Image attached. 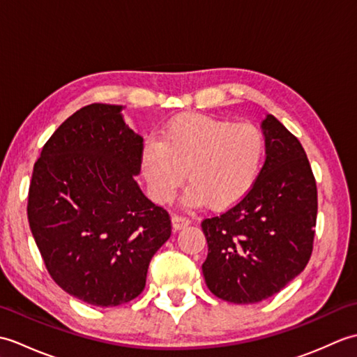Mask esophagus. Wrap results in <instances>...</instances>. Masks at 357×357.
<instances>
[{
    "label": "esophagus",
    "mask_w": 357,
    "mask_h": 357,
    "mask_svg": "<svg viewBox=\"0 0 357 357\" xmlns=\"http://www.w3.org/2000/svg\"><path fill=\"white\" fill-rule=\"evenodd\" d=\"M190 224H192L190 219H187V218H184V216L174 215V216L172 218V227H173L174 231L183 230V229H185L187 225H190Z\"/></svg>",
    "instance_id": "esophagus-1"
}]
</instances>
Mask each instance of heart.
Returning <instances> with one entry per match:
<instances>
[{"mask_svg":"<svg viewBox=\"0 0 357 357\" xmlns=\"http://www.w3.org/2000/svg\"><path fill=\"white\" fill-rule=\"evenodd\" d=\"M265 139L255 126L208 116H183L164 128L161 142L149 139L141 167L153 198L170 202L185 179L184 202L213 210L239 204L259 179Z\"/></svg>","mask_w":357,"mask_h":357,"instance_id":"b5f03b06","label":"heart"}]
</instances>
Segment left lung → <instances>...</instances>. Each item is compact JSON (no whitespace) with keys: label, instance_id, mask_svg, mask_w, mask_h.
<instances>
[{"label":"left lung","instance_id":"left-lung-1","mask_svg":"<svg viewBox=\"0 0 357 357\" xmlns=\"http://www.w3.org/2000/svg\"><path fill=\"white\" fill-rule=\"evenodd\" d=\"M261 127L267 158L252 192L201 224L208 245L204 279L233 304H256L282 290L313 250L317 190L305 150L273 115Z\"/></svg>","mask_w":357,"mask_h":357}]
</instances>
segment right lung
<instances>
[{
    "label": "right lung",
    "mask_w": 357,
    "mask_h": 357,
    "mask_svg": "<svg viewBox=\"0 0 357 357\" xmlns=\"http://www.w3.org/2000/svg\"><path fill=\"white\" fill-rule=\"evenodd\" d=\"M123 110L90 104L67 118L44 144L29 188V225L52 279L96 307L139 296L172 233L169 213L135 181L142 136Z\"/></svg>",
    "instance_id": "obj_1"
}]
</instances>
